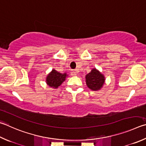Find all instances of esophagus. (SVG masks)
I'll return each instance as SVG.
<instances>
[{"label":"esophagus","mask_w":146,"mask_h":146,"mask_svg":"<svg viewBox=\"0 0 146 146\" xmlns=\"http://www.w3.org/2000/svg\"><path fill=\"white\" fill-rule=\"evenodd\" d=\"M77 73H78V71L76 70H74L71 72V75L72 76H76V75H77Z\"/></svg>","instance_id":"1"}]
</instances>
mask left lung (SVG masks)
I'll use <instances>...</instances> for the list:
<instances>
[{
  "label": "left lung",
  "instance_id": "8db88e82",
  "mask_svg": "<svg viewBox=\"0 0 146 146\" xmlns=\"http://www.w3.org/2000/svg\"><path fill=\"white\" fill-rule=\"evenodd\" d=\"M86 82L88 88L92 91H97L104 86L105 84V77L98 70L93 68L91 72L86 75Z\"/></svg>",
  "mask_w": 146,
  "mask_h": 146
}]
</instances>
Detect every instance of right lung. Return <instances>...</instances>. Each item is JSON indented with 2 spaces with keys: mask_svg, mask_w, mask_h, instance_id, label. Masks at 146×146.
Wrapping results in <instances>:
<instances>
[{
  "mask_svg": "<svg viewBox=\"0 0 146 146\" xmlns=\"http://www.w3.org/2000/svg\"><path fill=\"white\" fill-rule=\"evenodd\" d=\"M68 76L66 73H61L53 69L46 76V83L50 87L57 89L66 80Z\"/></svg>",
  "mask_w": 146,
  "mask_h": 146,
  "instance_id": "right-lung-1",
  "label": "right lung"
}]
</instances>
